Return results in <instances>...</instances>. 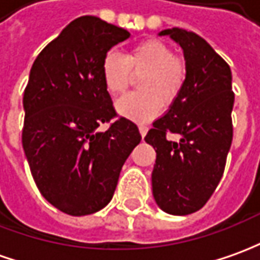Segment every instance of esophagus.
<instances>
[{
    "label": "esophagus",
    "mask_w": 260,
    "mask_h": 260,
    "mask_svg": "<svg viewBox=\"0 0 260 260\" xmlns=\"http://www.w3.org/2000/svg\"><path fill=\"white\" fill-rule=\"evenodd\" d=\"M146 132H148V128H146L145 125H141V126H139V134H141V137L144 138L145 135H146Z\"/></svg>",
    "instance_id": "34e87169"
}]
</instances>
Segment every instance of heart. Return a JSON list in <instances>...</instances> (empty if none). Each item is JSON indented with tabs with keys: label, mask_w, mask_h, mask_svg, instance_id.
Returning a JSON list of instances; mask_svg holds the SVG:
<instances>
[{
	"label": "heart",
	"mask_w": 260,
	"mask_h": 260,
	"mask_svg": "<svg viewBox=\"0 0 260 260\" xmlns=\"http://www.w3.org/2000/svg\"><path fill=\"white\" fill-rule=\"evenodd\" d=\"M138 79L139 92L125 95L116 102L119 115L146 122L159 114L164 102L176 101L186 78V67L172 48L159 40H148L131 49L125 56L109 52L102 61V79L112 95H119Z\"/></svg>",
	"instance_id": "b5f03b06"
}]
</instances>
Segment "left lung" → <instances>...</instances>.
I'll return each instance as SVG.
<instances>
[{"mask_svg": "<svg viewBox=\"0 0 260 260\" xmlns=\"http://www.w3.org/2000/svg\"><path fill=\"white\" fill-rule=\"evenodd\" d=\"M182 48L186 78L169 109L153 121L146 134L156 160L152 171V195L160 209L171 215L199 211L222 178L232 137V72L199 35L181 28L164 29ZM180 135L178 141L166 132Z\"/></svg>", "mask_w": 260, "mask_h": 260, "instance_id": "1", "label": "left lung"}]
</instances>
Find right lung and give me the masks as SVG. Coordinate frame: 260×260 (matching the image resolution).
<instances>
[{"instance_id":"obj_1","label":"right lung","mask_w":260,"mask_h":260,"mask_svg":"<svg viewBox=\"0 0 260 260\" xmlns=\"http://www.w3.org/2000/svg\"><path fill=\"white\" fill-rule=\"evenodd\" d=\"M129 35L98 17H79L42 49L29 72L22 148L42 197L72 216L109 204L125 160L141 142L126 118L98 129L116 115L102 61Z\"/></svg>"}]
</instances>
